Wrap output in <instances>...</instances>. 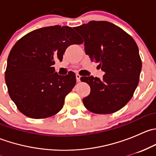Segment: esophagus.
Segmentation results:
<instances>
[{
	"label": "esophagus",
	"instance_id": "esophagus-1",
	"mask_svg": "<svg viewBox=\"0 0 156 156\" xmlns=\"http://www.w3.org/2000/svg\"><path fill=\"white\" fill-rule=\"evenodd\" d=\"M75 76H76V80H77V81H80V78H81V75H79V74H76V75H75Z\"/></svg>",
	"mask_w": 156,
	"mask_h": 156
}]
</instances>
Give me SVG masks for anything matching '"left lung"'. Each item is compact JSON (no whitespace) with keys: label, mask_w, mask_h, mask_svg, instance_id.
Returning <instances> with one entry per match:
<instances>
[{"label":"left lung","mask_w":156,"mask_h":156,"mask_svg":"<svg viewBox=\"0 0 156 156\" xmlns=\"http://www.w3.org/2000/svg\"><path fill=\"white\" fill-rule=\"evenodd\" d=\"M84 37L85 53L98 62L102 79L81 77L90 93L83 99L84 106L96 114H111L132 98L139 83L142 61L133 37L106 21H90L75 29Z\"/></svg>","instance_id":"8db88e82"}]
</instances>
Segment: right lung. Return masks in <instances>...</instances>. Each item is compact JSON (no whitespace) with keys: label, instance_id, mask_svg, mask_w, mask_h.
Returning a JSON list of instances; mask_svg holds the SVG:
<instances>
[{"label":"right lung","instance_id":"right-lung-1","mask_svg":"<svg viewBox=\"0 0 156 156\" xmlns=\"http://www.w3.org/2000/svg\"><path fill=\"white\" fill-rule=\"evenodd\" d=\"M83 40L69 26L34 30L11 49L5 81L9 95L20 112L31 119H45L62 109L65 97L76 84L74 72L59 75L52 66L62 60L69 46Z\"/></svg>","mask_w":156,"mask_h":156}]
</instances>
